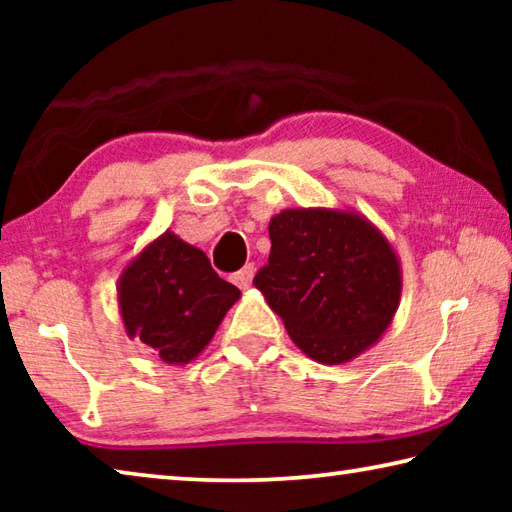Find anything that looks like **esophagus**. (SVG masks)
<instances>
[{"label": "esophagus", "mask_w": 512, "mask_h": 512, "mask_svg": "<svg viewBox=\"0 0 512 512\" xmlns=\"http://www.w3.org/2000/svg\"><path fill=\"white\" fill-rule=\"evenodd\" d=\"M253 275H255V264H246L241 271L232 275V282H235L239 289H248L250 282H253Z\"/></svg>", "instance_id": "1"}]
</instances>
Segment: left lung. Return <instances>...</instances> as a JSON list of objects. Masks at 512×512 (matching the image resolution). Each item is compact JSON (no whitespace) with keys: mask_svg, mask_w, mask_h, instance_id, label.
<instances>
[{"mask_svg":"<svg viewBox=\"0 0 512 512\" xmlns=\"http://www.w3.org/2000/svg\"><path fill=\"white\" fill-rule=\"evenodd\" d=\"M268 237L253 284L307 357L339 366L381 339L400 307L402 266L375 223L354 210L291 207L273 216Z\"/></svg>","mask_w":512,"mask_h":512,"instance_id":"1","label":"left lung"}]
</instances>
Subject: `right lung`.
I'll return each mask as SVG.
<instances>
[{"label":"right lung","mask_w":512,"mask_h":512,"mask_svg":"<svg viewBox=\"0 0 512 512\" xmlns=\"http://www.w3.org/2000/svg\"><path fill=\"white\" fill-rule=\"evenodd\" d=\"M239 298L241 291L216 275L203 250L171 230L149 241L117 282L126 336L149 345L169 366L196 359Z\"/></svg>","instance_id":"obj_1"}]
</instances>
